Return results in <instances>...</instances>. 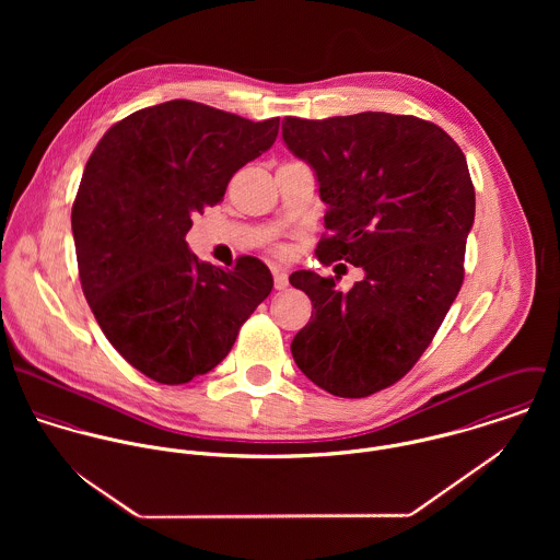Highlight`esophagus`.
Listing matches in <instances>:
<instances>
[{
    "label": "esophagus",
    "mask_w": 560,
    "mask_h": 560,
    "mask_svg": "<svg viewBox=\"0 0 560 560\" xmlns=\"http://www.w3.org/2000/svg\"><path fill=\"white\" fill-rule=\"evenodd\" d=\"M273 287H276L278 291H284V289L289 287V276H287V271L273 269Z\"/></svg>",
    "instance_id": "1"
}]
</instances>
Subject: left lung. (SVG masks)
I'll return each instance as SVG.
<instances>
[{
	"instance_id": "1",
	"label": "left lung",
	"mask_w": 560,
	"mask_h": 560,
	"mask_svg": "<svg viewBox=\"0 0 560 560\" xmlns=\"http://www.w3.org/2000/svg\"><path fill=\"white\" fill-rule=\"evenodd\" d=\"M282 138L311 163L327 205L317 258L364 271L349 291L338 276L291 273L313 302L291 353L325 393L362 399L411 371L462 289L475 224L468 163L438 125L386 112L287 116Z\"/></svg>"
}]
</instances>
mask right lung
Masks as SVG:
<instances>
[{
    "instance_id": "right-lung-1",
    "label": "right lung",
    "mask_w": 560,
    "mask_h": 560,
    "mask_svg": "<svg viewBox=\"0 0 560 560\" xmlns=\"http://www.w3.org/2000/svg\"><path fill=\"white\" fill-rule=\"evenodd\" d=\"M278 127L176 98L116 122L85 163L71 213L81 289L114 349L158 384L213 371L271 293L262 260L213 267L185 235Z\"/></svg>"
}]
</instances>
